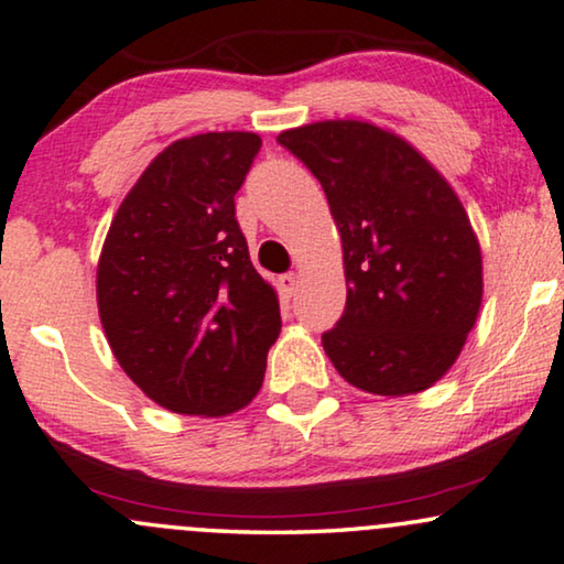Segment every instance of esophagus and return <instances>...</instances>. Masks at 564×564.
<instances>
[{
    "label": "esophagus",
    "instance_id": "esophagus-1",
    "mask_svg": "<svg viewBox=\"0 0 564 564\" xmlns=\"http://www.w3.org/2000/svg\"><path fill=\"white\" fill-rule=\"evenodd\" d=\"M280 290L284 297H292L297 292V274L290 272V274H282L280 276Z\"/></svg>",
    "mask_w": 564,
    "mask_h": 564
}]
</instances>
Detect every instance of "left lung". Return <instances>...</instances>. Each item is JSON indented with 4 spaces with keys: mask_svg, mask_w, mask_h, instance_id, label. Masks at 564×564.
I'll use <instances>...</instances> for the list:
<instances>
[{
    "mask_svg": "<svg viewBox=\"0 0 564 564\" xmlns=\"http://www.w3.org/2000/svg\"><path fill=\"white\" fill-rule=\"evenodd\" d=\"M328 197L344 246L346 307L323 334L338 375L408 395L457 361L482 300V257L459 197L403 138L359 120L276 135Z\"/></svg>",
    "mask_w": 564,
    "mask_h": 564,
    "instance_id": "8db88e82",
    "label": "left lung"
}]
</instances>
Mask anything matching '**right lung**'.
<instances>
[{"label": "right lung", "mask_w": 564, "mask_h": 564, "mask_svg": "<svg viewBox=\"0 0 564 564\" xmlns=\"http://www.w3.org/2000/svg\"><path fill=\"white\" fill-rule=\"evenodd\" d=\"M259 149L257 133L172 143L105 238L97 303L107 341L130 380L174 413L249 405L280 336V303L236 220L234 197Z\"/></svg>", "instance_id": "obj_1"}]
</instances>
